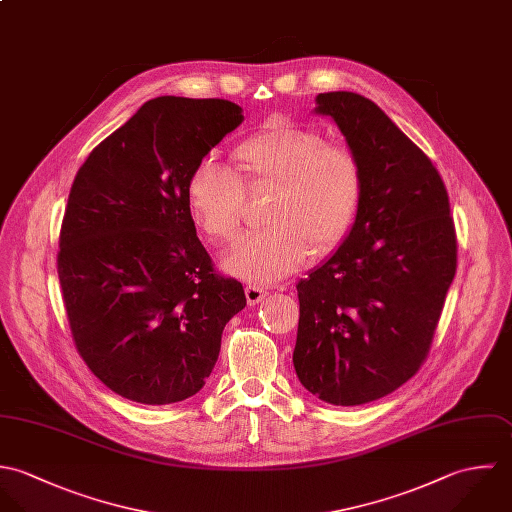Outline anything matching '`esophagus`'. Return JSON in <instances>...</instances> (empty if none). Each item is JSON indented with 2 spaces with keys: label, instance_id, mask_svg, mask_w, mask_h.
I'll list each match as a JSON object with an SVG mask.
<instances>
[{
  "label": "esophagus",
  "instance_id": "1",
  "mask_svg": "<svg viewBox=\"0 0 512 512\" xmlns=\"http://www.w3.org/2000/svg\"><path fill=\"white\" fill-rule=\"evenodd\" d=\"M245 297H247L249 305H257V303H261L267 297V289L257 287V285H247L245 287Z\"/></svg>",
  "mask_w": 512,
  "mask_h": 512
}]
</instances>
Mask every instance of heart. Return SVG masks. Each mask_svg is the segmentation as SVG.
Returning a JSON list of instances; mask_svg holds the SVG:
<instances>
[{"mask_svg":"<svg viewBox=\"0 0 512 512\" xmlns=\"http://www.w3.org/2000/svg\"><path fill=\"white\" fill-rule=\"evenodd\" d=\"M237 172L200 160L186 184L196 225L213 243L241 233L247 188H277L267 221L227 259L241 279L269 283L299 271L312 255L336 249L352 229L364 198V166L358 152L328 140L324 132L289 122L269 124L235 150Z\"/></svg>","mask_w":512,"mask_h":512,"instance_id":"1","label":"heart"}]
</instances>
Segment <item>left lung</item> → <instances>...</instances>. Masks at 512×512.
Wrapping results in <instances>:
<instances>
[{
	"label": "left lung",
	"instance_id": "1",
	"mask_svg": "<svg viewBox=\"0 0 512 512\" xmlns=\"http://www.w3.org/2000/svg\"><path fill=\"white\" fill-rule=\"evenodd\" d=\"M364 166V198L338 251L299 291L293 364L332 406H360L406 384L429 356L457 271V233L431 160L370 99L320 93Z\"/></svg>",
	"mask_w": 512,
	"mask_h": 512
}]
</instances>
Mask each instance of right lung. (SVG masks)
Here are the masks:
<instances>
[{
  "instance_id": "1",
  "label": "right lung",
  "mask_w": 512,
  "mask_h": 512,
  "mask_svg": "<svg viewBox=\"0 0 512 512\" xmlns=\"http://www.w3.org/2000/svg\"><path fill=\"white\" fill-rule=\"evenodd\" d=\"M243 120L223 99L158 97L106 136L65 207L57 273L79 356L114 394L184 402L204 388L225 324L247 305L196 235L192 168Z\"/></svg>"
}]
</instances>
